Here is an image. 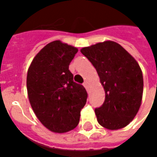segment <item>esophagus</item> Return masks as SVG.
<instances>
[{
  "instance_id": "obj_1",
  "label": "esophagus",
  "mask_w": 157,
  "mask_h": 157,
  "mask_svg": "<svg viewBox=\"0 0 157 157\" xmlns=\"http://www.w3.org/2000/svg\"><path fill=\"white\" fill-rule=\"evenodd\" d=\"M83 86H85V88L86 89V90L88 89V84H87V82H85L84 83H83Z\"/></svg>"
}]
</instances>
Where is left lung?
<instances>
[{
	"label": "left lung",
	"mask_w": 157,
	"mask_h": 157,
	"mask_svg": "<svg viewBox=\"0 0 157 157\" xmlns=\"http://www.w3.org/2000/svg\"><path fill=\"white\" fill-rule=\"evenodd\" d=\"M97 70L105 91V100L95 109L98 122L104 128L118 129L128 125L140 107L143 75L135 59L113 41L81 49Z\"/></svg>",
	"instance_id": "1"
}]
</instances>
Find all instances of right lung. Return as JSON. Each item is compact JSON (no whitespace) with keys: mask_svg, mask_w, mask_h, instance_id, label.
Wrapping results in <instances>:
<instances>
[{"mask_svg":"<svg viewBox=\"0 0 157 157\" xmlns=\"http://www.w3.org/2000/svg\"><path fill=\"white\" fill-rule=\"evenodd\" d=\"M78 49L60 41L49 43L33 59L27 75L30 104L49 130L64 133L78 124L87 92L73 81L70 63Z\"/></svg>","mask_w":157,"mask_h":157,"instance_id":"add662e5","label":"right lung"}]
</instances>
